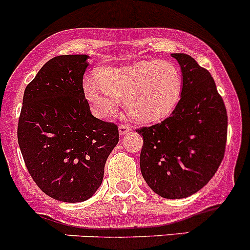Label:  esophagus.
Returning <instances> with one entry per match:
<instances>
[{"label": "esophagus", "instance_id": "34e87169", "mask_svg": "<svg viewBox=\"0 0 250 250\" xmlns=\"http://www.w3.org/2000/svg\"><path fill=\"white\" fill-rule=\"evenodd\" d=\"M132 128H131L130 125H119V133L120 135H126V133L128 132V131H131Z\"/></svg>", "mask_w": 250, "mask_h": 250}]
</instances>
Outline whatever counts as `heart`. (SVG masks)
<instances>
[{
	"label": "heart",
	"mask_w": 250,
	"mask_h": 250,
	"mask_svg": "<svg viewBox=\"0 0 250 250\" xmlns=\"http://www.w3.org/2000/svg\"><path fill=\"white\" fill-rule=\"evenodd\" d=\"M98 84L85 81L84 96L92 112L110 118L125 100L126 110L140 123H153L171 114L182 95L179 68L171 61H141L126 67H106L97 73Z\"/></svg>",
	"instance_id": "b5f03b06"
}]
</instances>
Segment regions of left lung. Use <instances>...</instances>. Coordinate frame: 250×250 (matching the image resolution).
<instances>
[{
  "mask_svg": "<svg viewBox=\"0 0 250 250\" xmlns=\"http://www.w3.org/2000/svg\"><path fill=\"white\" fill-rule=\"evenodd\" d=\"M181 66V100L159 124L137 128L143 136L141 172L154 192L183 199L212 179L225 154L228 114L214 79L187 54H172Z\"/></svg>",
  "mask_w": 250,
  "mask_h": 250,
  "instance_id": "8db88e82",
  "label": "left lung"
}]
</instances>
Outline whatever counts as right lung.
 <instances>
[{
	"label": "right lung",
	"instance_id": "right-lung-1",
	"mask_svg": "<svg viewBox=\"0 0 250 250\" xmlns=\"http://www.w3.org/2000/svg\"><path fill=\"white\" fill-rule=\"evenodd\" d=\"M87 55L49 60L26 86L18 142L36 184L62 202H83L101 185L119 142L118 126L90 112L83 91Z\"/></svg>",
	"mask_w": 250,
	"mask_h": 250
}]
</instances>
